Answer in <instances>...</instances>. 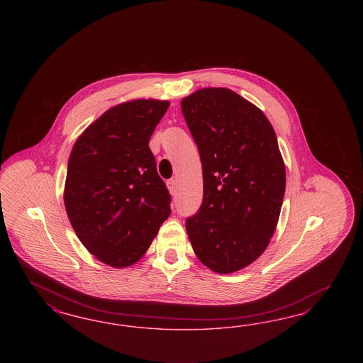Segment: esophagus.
<instances>
[{"label":"esophagus","mask_w":363,"mask_h":363,"mask_svg":"<svg viewBox=\"0 0 363 363\" xmlns=\"http://www.w3.org/2000/svg\"><path fill=\"white\" fill-rule=\"evenodd\" d=\"M167 187H169V190H170V193H176L177 190V179L176 178H170L169 181H167Z\"/></svg>","instance_id":"34e87169"}]
</instances>
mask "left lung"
I'll use <instances>...</instances> for the list:
<instances>
[{
  "instance_id": "8db88e82",
  "label": "left lung",
  "mask_w": 363,
  "mask_h": 363,
  "mask_svg": "<svg viewBox=\"0 0 363 363\" xmlns=\"http://www.w3.org/2000/svg\"><path fill=\"white\" fill-rule=\"evenodd\" d=\"M197 143L203 199L186 220L198 259L229 274L254 262L274 234L286 172L272 123L230 89L197 90L181 102Z\"/></svg>"
}]
</instances>
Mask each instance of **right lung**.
<instances>
[{
    "mask_svg": "<svg viewBox=\"0 0 363 363\" xmlns=\"http://www.w3.org/2000/svg\"><path fill=\"white\" fill-rule=\"evenodd\" d=\"M167 101L134 99L105 111L69 157L65 202L79 241L111 267L135 264L170 214L172 196L149 147Z\"/></svg>",
    "mask_w": 363,
    "mask_h": 363,
    "instance_id": "1",
    "label": "right lung"
}]
</instances>
